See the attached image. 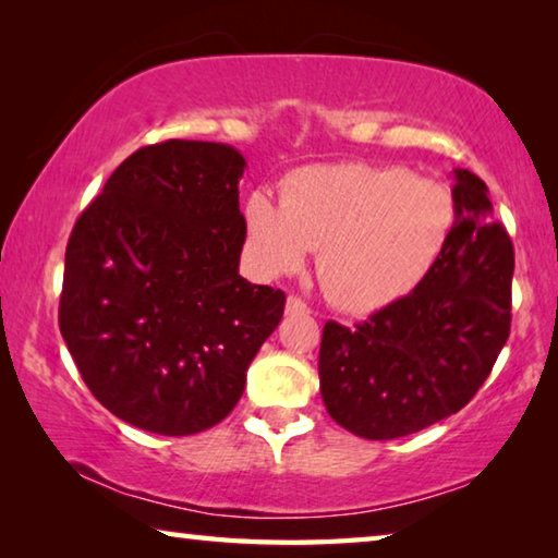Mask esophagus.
<instances>
[{
    "mask_svg": "<svg viewBox=\"0 0 558 558\" xmlns=\"http://www.w3.org/2000/svg\"><path fill=\"white\" fill-rule=\"evenodd\" d=\"M286 315H310V307L300 298H288L286 300Z\"/></svg>",
    "mask_w": 558,
    "mask_h": 558,
    "instance_id": "34e87169",
    "label": "esophagus"
}]
</instances>
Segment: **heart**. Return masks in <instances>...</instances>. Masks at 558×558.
<instances>
[{
	"mask_svg": "<svg viewBox=\"0 0 558 558\" xmlns=\"http://www.w3.org/2000/svg\"><path fill=\"white\" fill-rule=\"evenodd\" d=\"M243 223L263 272L290 276L319 248L327 298L369 315L430 276L448 248L456 202L442 184L401 167L313 165L286 177L280 202L266 189L248 194Z\"/></svg>",
	"mask_w": 558,
	"mask_h": 558,
	"instance_id": "1",
	"label": "heart"
}]
</instances>
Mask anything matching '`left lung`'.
I'll list each match as a JSON object with an SVG mask.
<instances>
[{
	"instance_id": "obj_1",
	"label": "left lung",
	"mask_w": 558,
	"mask_h": 558,
	"mask_svg": "<svg viewBox=\"0 0 558 558\" xmlns=\"http://www.w3.org/2000/svg\"><path fill=\"white\" fill-rule=\"evenodd\" d=\"M456 226L430 276L354 329L327 323L319 391L339 426L366 440L411 436L458 413L509 337L514 248L489 189L452 169Z\"/></svg>"
}]
</instances>
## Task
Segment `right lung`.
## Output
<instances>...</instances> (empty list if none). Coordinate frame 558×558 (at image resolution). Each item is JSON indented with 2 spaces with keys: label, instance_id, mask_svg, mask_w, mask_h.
Masks as SVG:
<instances>
[{
  "label": "right lung",
  "instance_id": "add662e5",
  "mask_svg": "<svg viewBox=\"0 0 558 558\" xmlns=\"http://www.w3.org/2000/svg\"><path fill=\"white\" fill-rule=\"evenodd\" d=\"M243 169L223 143L149 145L73 226L59 327L93 396L130 426H216L280 323L282 290L239 276Z\"/></svg>",
  "mask_w": 558,
  "mask_h": 558
}]
</instances>
